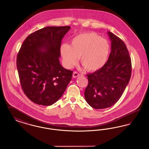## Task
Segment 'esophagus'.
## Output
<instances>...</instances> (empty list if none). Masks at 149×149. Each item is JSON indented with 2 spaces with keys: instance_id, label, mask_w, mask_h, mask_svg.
Here are the masks:
<instances>
[{
  "instance_id": "esophagus-1",
  "label": "esophagus",
  "mask_w": 149,
  "mask_h": 149,
  "mask_svg": "<svg viewBox=\"0 0 149 149\" xmlns=\"http://www.w3.org/2000/svg\"><path fill=\"white\" fill-rule=\"evenodd\" d=\"M79 75H80L79 74L78 72H76V71H74V72H73V74H72V77H73V78H74L78 77Z\"/></svg>"
}]
</instances>
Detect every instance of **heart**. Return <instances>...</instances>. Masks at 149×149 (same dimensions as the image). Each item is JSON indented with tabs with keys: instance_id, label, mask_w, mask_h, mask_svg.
Here are the masks:
<instances>
[{
	"instance_id": "heart-1",
	"label": "heart",
	"mask_w": 149,
	"mask_h": 149,
	"mask_svg": "<svg viewBox=\"0 0 149 149\" xmlns=\"http://www.w3.org/2000/svg\"><path fill=\"white\" fill-rule=\"evenodd\" d=\"M110 49V45L106 40L95 32H87L74 37L70 46L63 44L60 47V54L67 68L75 66L80 58V63L86 70L95 72L105 66Z\"/></svg>"
}]
</instances>
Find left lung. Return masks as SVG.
Segmentation results:
<instances>
[{
  "instance_id": "obj_1",
  "label": "left lung",
  "mask_w": 149,
  "mask_h": 149,
  "mask_svg": "<svg viewBox=\"0 0 149 149\" xmlns=\"http://www.w3.org/2000/svg\"><path fill=\"white\" fill-rule=\"evenodd\" d=\"M111 51L105 66L98 71L87 74L88 85L85 99L95 109L112 106L120 98L131 75V61L125 43L108 31Z\"/></svg>"
}]
</instances>
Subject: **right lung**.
Returning <instances> with one entry per match:
<instances>
[{
    "mask_svg": "<svg viewBox=\"0 0 149 149\" xmlns=\"http://www.w3.org/2000/svg\"><path fill=\"white\" fill-rule=\"evenodd\" d=\"M70 26L46 27L26 38L17 57L22 88L39 105L51 106L60 99L71 81L72 71L60 63L63 38Z\"/></svg>",
    "mask_w": 149,
    "mask_h": 149,
    "instance_id": "right-lung-1",
    "label": "right lung"
}]
</instances>
